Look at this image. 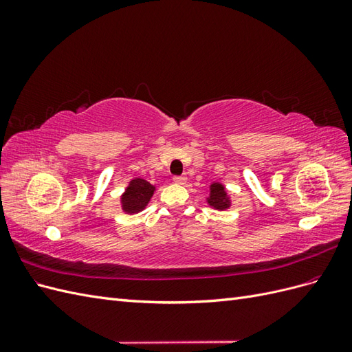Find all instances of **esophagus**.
Listing matches in <instances>:
<instances>
[{
    "instance_id": "obj_1",
    "label": "esophagus",
    "mask_w": 352,
    "mask_h": 352,
    "mask_svg": "<svg viewBox=\"0 0 352 352\" xmlns=\"http://www.w3.org/2000/svg\"><path fill=\"white\" fill-rule=\"evenodd\" d=\"M173 180H175L176 184L184 185V184L186 182V176H175V177H173Z\"/></svg>"
}]
</instances>
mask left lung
<instances>
[{
  "mask_svg": "<svg viewBox=\"0 0 352 352\" xmlns=\"http://www.w3.org/2000/svg\"><path fill=\"white\" fill-rule=\"evenodd\" d=\"M208 204L216 210H225L229 207V198L225 190V186L220 184H212L210 188Z\"/></svg>",
  "mask_w": 352,
  "mask_h": 352,
  "instance_id": "obj_1",
  "label": "left lung"
}]
</instances>
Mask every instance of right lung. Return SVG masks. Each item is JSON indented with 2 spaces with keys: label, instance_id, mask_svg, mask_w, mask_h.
Returning a JSON list of instances; mask_svg holds the SVG:
<instances>
[{
  "label": "right lung",
  "instance_id": "add662e5",
  "mask_svg": "<svg viewBox=\"0 0 352 352\" xmlns=\"http://www.w3.org/2000/svg\"><path fill=\"white\" fill-rule=\"evenodd\" d=\"M154 189L155 188L150 182H146V180L133 179L122 197L123 210L126 212H131V214L144 210L148 202H150Z\"/></svg>",
  "mask_w": 352,
  "mask_h": 352
}]
</instances>
